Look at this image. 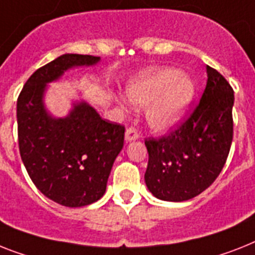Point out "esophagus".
<instances>
[{
	"instance_id": "34e87169",
	"label": "esophagus",
	"mask_w": 255,
	"mask_h": 255,
	"mask_svg": "<svg viewBox=\"0 0 255 255\" xmlns=\"http://www.w3.org/2000/svg\"><path fill=\"white\" fill-rule=\"evenodd\" d=\"M138 138H139V132H138L136 128H134V126H130V128H128V129H126L125 139L128 140V142L135 140V139H138Z\"/></svg>"
}]
</instances>
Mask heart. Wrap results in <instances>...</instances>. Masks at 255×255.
Instances as JSON below:
<instances>
[{
	"label": "heart",
	"mask_w": 255,
	"mask_h": 255,
	"mask_svg": "<svg viewBox=\"0 0 255 255\" xmlns=\"http://www.w3.org/2000/svg\"><path fill=\"white\" fill-rule=\"evenodd\" d=\"M194 87L190 78L170 67L152 69L128 87V96L135 107H147L148 124L157 131H167L180 123Z\"/></svg>",
	"instance_id": "obj_1"
}]
</instances>
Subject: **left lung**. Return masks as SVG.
<instances>
[{
	"label": "left lung",
	"mask_w": 255,
	"mask_h": 255,
	"mask_svg": "<svg viewBox=\"0 0 255 255\" xmlns=\"http://www.w3.org/2000/svg\"><path fill=\"white\" fill-rule=\"evenodd\" d=\"M233 88L214 67L207 66L202 98L176 128L159 138H147L144 180L163 201L194 198L216 180L233 139Z\"/></svg>",
	"instance_id": "8db88e82"
}]
</instances>
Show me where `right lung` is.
<instances>
[{
	"label": "right lung",
	"mask_w": 255,
	"mask_h": 255,
	"mask_svg": "<svg viewBox=\"0 0 255 255\" xmlns=\"http://www.w3.org/2000/svg\"><path fill=\"white\" fill-rule=\"evenodd\" d=\"M90 54H64L39 67L16 102L18 143L27 173L37 189L66 207L91 205L104 195L115 159L123 150L125 126L102 119L86 103L66 119L54 120L43 107L45 83L69 67L94 65Z\"/></svg>",
	"instance_id": "right-lung-1"
}]
</instances>
